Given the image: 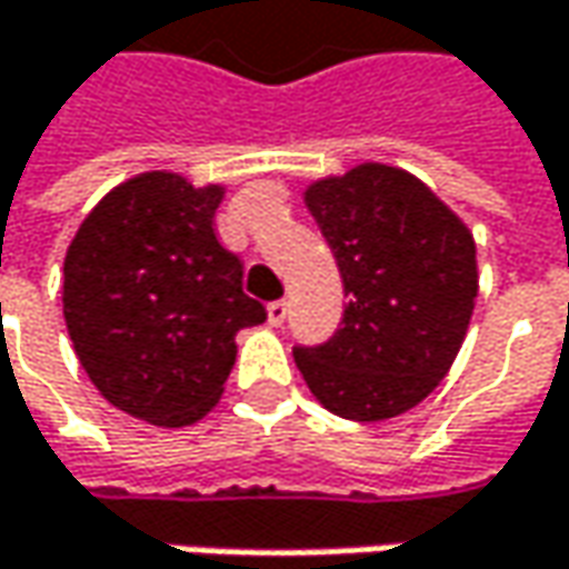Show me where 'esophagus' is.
<instances>
[{
  "instance_id": "34e87169",
  "label": "esophagus",
  "mask_w": 569,
  "mask_h": 569,
  "mask_svg": "<svg viewBox=\"0 0 569 569\" xmlns=\"http://www.w3.org/2000/svg\"><path fill=\"white\" fill-rule=\"evenodd\" d=\"M286 316H289L286 299H277V302H270V306H267V319H270V326H283Z\"/></svg>"
}]
</instances>
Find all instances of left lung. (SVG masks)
Instances as JSON below:
<instances>
[{"instance_id": "obj_1", "label": "left lung", "mask_w": 569, "mask_h": 569, "mask_svg": "<svg viewBox=\"0 0 569 569\" xmlns=\"http://www.w3.org/2000/svg\"><path fill=\"white\" fill-rule=\"evenodd\" d=\"M306 204L336 253L348 306L329 341L292 348L296 368L345 420L407 413L446 378L469 329L472 233L423 181L390 166L316 181Z\"/></svg>"}]
</instances>
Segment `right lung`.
<instances>
[{"mask_svg": "<svg viewBox=\"0 0 569 569\" xmlns=\"http://www.w3.org/2000/svg\"><path fill=\"white\" fill-rule=\"evenodd\" d=\"M221 188L146 172L113 188L64 260V322L80 365L120 410L188 427L221 397L233 336L267 319L214 233Z\"/></svg>", "mask_w": 569, "mask_h": 569, "instance_id": "obj_1", "label": "right lung"}]
</instances>
